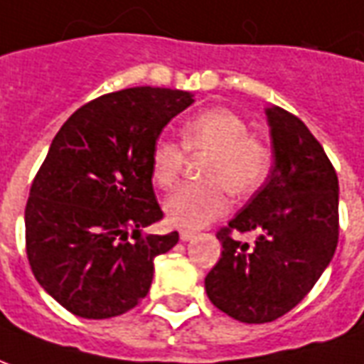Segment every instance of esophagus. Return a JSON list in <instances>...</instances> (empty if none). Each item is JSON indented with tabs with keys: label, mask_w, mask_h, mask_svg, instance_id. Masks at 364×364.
I'll return each mask as SVG.
<instances>
[{
	"label": "esophagus",
	"mask_w": 364,
	"mask_h": 364,
	"mask_svg": "<svg viewBox=\"0 0 364 364\" xmlns=\"http://www.w3.org/2000/svg\"><path fill=\"white\" fill-rule=\"evenodd\" d=\"M193 237H196L193 230H180V240H182V242H188V240H192Z\"/></svg>",
	"instance_id": "1"
}]
</instances>
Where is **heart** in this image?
<instances>
[{
	"label": "heart",
	"instance_id": "heart-1",
	"mask_svg": "<svg viewBox=\"0 0 364 364\" xmlns=\"http://www.w3.org/2000/svg\"><path fill=\"white\" fill-rule=\"evenodd\" d=\"M248 122L230 108H209L182 126L180 143L159 139L151 151V180L171 188L182 172L186 153L208 155L201 163V178L178 186L164 201L168 221L178 227H203L229 208V192L246 198L264 184L272 166L266 141L250 135Z\"/></svg>",
	"mask_w": 364,
	"mask_h": 364
}]
</instances>
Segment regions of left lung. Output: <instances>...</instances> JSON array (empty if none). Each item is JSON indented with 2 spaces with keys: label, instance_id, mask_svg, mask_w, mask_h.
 Segmentation results:
<instances>
[{
  "label": "left lung",
  "instance_id": "8db88e82",
  "mask_svg": "<svg viewBox=\"0 0 364 364\" xmlns=\"http://www.w3.org/2000/svg\"><path fill=\"white\" fill-rule=\"evenodd\" d=\"M275 164L266 184L217 230L223 252L205 277L209 301L246 323L277 320L310 293L339 238L338 174L294 114L267 108ZM259 232L252 247L232 232Z\"/></svg>",
  "mask_w": 364,
  "mask_h": 364
}]
</instances>
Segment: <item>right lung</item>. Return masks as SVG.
<instances>
[{"label":"right lung","instance_id":"add662e5","mask_svg":"<svg viewBox=\"0 0 364 364\" xmlns=\"http://www.w3.org/2000/svg\"><path fill=\"white\" fill-rule=\"evenodd\" d=\"M190 92L132 87L71 114L36 172L25 208L34 277L71 314L120 316L147 296L153 262L178 232L141 235L163 219L151 151Z\"/></svg>","mask_w":364,"mask_h":364}]
</instances>
